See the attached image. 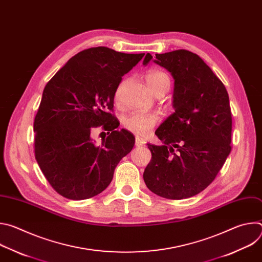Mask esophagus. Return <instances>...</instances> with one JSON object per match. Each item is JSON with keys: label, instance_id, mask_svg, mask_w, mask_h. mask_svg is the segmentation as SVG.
<instances>
[{"label": "esophagus", "instance_id": "esophagus-1", "mask_svg": "<svg viewBox=\"0 0 262 262\" xmlns=\"http://www.w3.org/2000/svg\"><path fill=\"white\" fill-rule=\"evenodd\" d=\"M135 144H136V146H144L145 144H146V142L143 140V139H141V138H139V137H137L136 138V142H135Z\"/></svg>", "mask_w": 262, "mask_h": 262}]
</instances>
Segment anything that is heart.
<instances>
[{
  "label": "heart",
  "mask_w": 262,
  "mask_h": 262,
  "mask_svg": "<svg viewBox=\"0 0 262 262\" xmlns=\"http://www.w3.org/2000/svg\"><path fill=\"white\" fill-rule=\"evenodd\" d=\"M146 83L155 94H158L160 91H168L170 87V78L168 74L161 70V69H150L148 70L146 76ZM120 88L116 91V99H119V93ZM161 117L158 113H139V112H135V113L129 114L126 116L123 120L124 127L138 135V136H146L150 133L154 127L159 123Z\"/></svg>",
  "instance_id": "b5f03b06"
}]
</instances>
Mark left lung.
<instances>
[{
  "instance_id": "obj_1",
  "label": "left lung",
  "mask_w": 262,
  "mask_h": 262,
  "mask_svg": "<svg viewBox=\"0 0 262 262\" xmlns=\"http://www.w3.org/2000/svg\"><path fill=\"white\" fill-rule=\"evenodd\" d=\"M151 59L147 54L143 65ZM154 62L174 79L175 112L156 130L163 144H147L152 159L143 178L161 197L190 198L212 182L231 151L229 96L209 66L192 52L156 54Z\"/></svg>"
}]
</instances>
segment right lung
Returning <instances> with one entry per match:
<instances>
[{
    "mask_svg": "<svg viewBox=\"0 0 262 262\" xmlns=\"http://www.w3.org/2000/svg\"><path fill=\"white\" fill-rule=\"evenodd\" d=\"M145 54L91 48L70 58L47 84L34 121L35 158L61 196L83 200L107 188L114 171L135 145L126 129L116 130V90ZM102 125L111 132L97 146L91 132Z\"/></svg>",
    "mask_w": 262,
    "mask_h": 262,
    "instance_id": "add662e5",
    "label": "right lung"
}]
</instances>
